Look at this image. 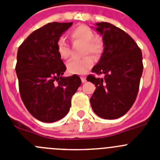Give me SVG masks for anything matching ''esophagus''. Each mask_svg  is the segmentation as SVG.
Returning a JSON list of instances; mask_svg holds the SVG:
<instances>
[{
  "label": "esophagus",
  "mask_w": 160,
  "mask_h": 160,
  "mask_svg": "<svg viewBox=\"0 0 160 160\" xmlns=\"http://www.w3.org/2000/svg\"><path fill=\"white\" fill-rule=\"evenodd\" d=\"M81 79H82V83L86 82V78L85 77H81Z\"/></svg>",
  "instance_id": "34e87169"
}]
</instances>
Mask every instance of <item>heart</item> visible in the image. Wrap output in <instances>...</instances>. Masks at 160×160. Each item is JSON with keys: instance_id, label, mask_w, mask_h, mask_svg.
<instances>
[{"instance_id": "heart-1", "label": "heart", "mask_w": 160, "mask_h": 160, "mask_svg": "<svg viewBox=\"0 0 160 160\" xmlns=\"http://www.w3.org/2000/svg\"><path fill=\"white\" fill-rule=\"evenodd\" d=\"M70 36L74 42L82 43L83 55L90 54L93 56H101L104 50V40L102 36H94L93 32L90 27L85 24H79L70 31ZM56 50L60 58L67 59L70 56V49L63 38H59L56 42ZM93 57L90 55L82 59L70 60L67 63V68L68 72L73 74H84L93 67Z\"/></svg>"}]
</instances>
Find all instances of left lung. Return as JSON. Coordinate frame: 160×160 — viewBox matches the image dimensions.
Here are the masks:
<instances>
[{"label":"left lung","mask_w":160,"mask_h":160,"mask_svg":"<svg viewBox=\"0 0 160 160\" xmlns=\"http://www.w3.org/2000/svg\"><path fill=\"white\" fill-rule=\"evenodd\" d=\"M104 40V51L86 80L95 84L90 98L93 112L104 119H117L128 112L136 101L143 73L140 48L124 31L107 22L96 23Z\"/></svg>","instance_id":"obj_1"}]
</instances>
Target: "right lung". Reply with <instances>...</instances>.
<instances>
[{"mask_svg": "<svg viewBox=\"0 0 160 160\" xmlns=\"http://www.w3.org/2000/svg\"><path fill=\"white\" fill-rule=\"evenodd\" d=\"M72 24L48 23L29 35L17 51L20 97L28 112L43 122H55L68 113L82 83L76 74L62 77L67 67L56 50L57 40Z\"/></svg>", "mask_w": 160, "mask_h": 160, "instance_id": "1", "label": "right lung"}]
</instances>
